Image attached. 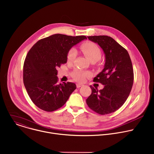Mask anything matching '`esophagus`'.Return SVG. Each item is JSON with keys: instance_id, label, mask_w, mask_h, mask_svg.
I'll list each match as a JSON object with an SVG mask.
<instances>
[{"instance_id": "34e87169", "label": "esophagus", "mask_w": 154, "mask_h": 154, "mask_svg": "<svg viewBox=\"0 0 154 154\" xmlns=\"http://www.w3.org/2000/svg\"><path fill=\"white\" fill-rule=\"evenodd\" d=\"M83 85L82 84H79V83H78V84H76V87L77 88H79V87H81V86H82Z\"/></svg>"}]
</instances>
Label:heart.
Here are the masks:
<instances>
[{
  "label": "heart",
  "instance_id": "obj_1",
  "mask_svg": "<svg viewBox=\"0 0 154 154\" xmlns=\"http://www.w3.org/2000/svg\"><path fill=\"white\" fill-rule=\"evenodd\" d=\"M80 50L90 60L91 62H97L101 57L100 48L94 43L91 42H85L79 47ZM77 53L74 48L70 49L67 54V60L73 62L76 58ZM90 76V73L85 71L75 70L72 73L73 78L77 81L84 82L86 78Z\"/></svg>",
  "mask_w": 154,
  "mask_h": 154
}]
</instances>
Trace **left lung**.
I'll list each match as a JSON object with an SVG mask.
<instances>
[{"label": "left lung", "mask_w": 154, "mask_h": 154, "mask_svg": "<svg viewBox=\"0 0 154 154\" xmlns=\"http://www.w3.org/2000/svg\"><path fill=\"white\" fill-rule=\"evenodd\" d=\"M98 44L105 54L103 70L94 81L104 85L102 90L90 85L91 94L86 100L88 106L100 114H109L119 109L127 100L134 82V70L128 51L107 36H88Z\"/></svg>", "instance_id": "left-lung-1"}]
</instances>
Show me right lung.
<instances>
[{"mask_svg": "<svg viewBox=\"0 0 154 154\" xmlns=\"http://www.w3.org/2000/svg\"><path fill=\"white\" fill-rule=\"evenodd\" d=\"M86 39L85 36L55 34L39 40L29 50L23 64V84L39 109L47 112L59 109L76 89L73 82L57 83L56 69L67 63L70 48Z\"/></svg>", "mask_w": 154, "mask_h": 154, "instance_id": "add662e5", "label": "right lung"}]
</instances>
